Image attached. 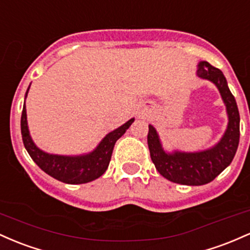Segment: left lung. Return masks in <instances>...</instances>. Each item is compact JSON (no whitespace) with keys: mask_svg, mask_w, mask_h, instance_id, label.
<instances>
[{"mask_svg":"<svg viewBox=\"0 0 250 250\" xmlns=\"http://www.w3.org/2000/svg\"><path fill=\"white\" fill-rule=\"evenodd\" d=\"M198 77L208 79L217 86L228 112V128L223 138L212 148L202 152H176L167 155L162 148L155 127L148 125L147 145L156 169L173 183L184 186H203L220 175L230 164L240 142V113L234 95L227 85L223 73L207 61H201Z\"/></svg>","mask_w":250,"mask_h":250,"instance_id":"1","label":"left lung"}]
</instances>
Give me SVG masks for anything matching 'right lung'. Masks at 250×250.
<instances>
[{"instance_id": "add662e5", "label": "right lung", "mask_w": 250, "mask_h": 250, "mask_svg": "<svg viewBox=\"0 0 250 250\" xmlns=\"http://www.w3.org/2000/svg\"><path fill=\"white\" fill-rule=\"evenodd\" d=\"M29 89V88H28ZM28 93V91H27ZM26 93V97H27ZM134 119L112 131L102 140L93 152L85 156L67 157L49 155L36 147L29 136L27 125L26 106L23 105L21 116V134L26 150L38 167L53 178L67 184H83L94 181L103 175L110 164L114 144L126 132Z\"/></svg>"}]
</instances>
